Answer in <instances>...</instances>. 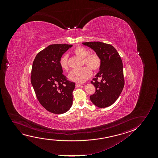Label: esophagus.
<instances>
[{
	"label": "esophagus",
	"mask_w": 158,
	"mask_h": 158,
	"mask_svg": "<svg viewBox=\"0 0 158 158\" xmlns=\"http://www.w3.org/2000/svg\"><path fill=\"white\" fill-rule=\"evenodd\" d=\"M81 85H82L80 84H76V87H79L81 86Z\"/></svg>",
	"instance_id": "34e87169"
}]
</instances>
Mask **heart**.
<instances>
[{
    "instance_id": "1",
    "label": "heart",
    "mask_w": 158,
    "mask_h": 158,
    "mask_svg": "<svg viewBox=\"0 0 158 158\" xmlns=\"http://www.w3.org/2000/svg\"><path fill=\"white\" fill-rule=\"evenodd\" d=\"M73 53L78 57L82 58V65H86L89 68L82 67L79 69H73L69 73V78L74 82L82 83L91 77L92 72L89 68L93 71H97L99 69L101 66V59L97 54L95 53H89L88 50L81 46L75 48ZM59 63L63 71H69V66L67 55L64 56L60 59Z\"/></svg>"
}]
</instances>
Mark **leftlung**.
<instances>
[{
    "mask_svg": "<svg viewBox=\"0 0 158 158\" xmlns=\"http://www.w3.org/2000/svg\"><path fill=\"white\" fill-rule=\"evenodd\" d=\"M82 44L93 49L101 59L99 72L91 82L95 87V93L89 97L91 102L100 108L110 106L119 98L125 84L120 56L110 44L99 41Z\"/></svg>",
    "mask_w": 158,
    "mask_h": 158,
    "instance_id": "obj_1",
    "label": "left lung"
}]
</instances>
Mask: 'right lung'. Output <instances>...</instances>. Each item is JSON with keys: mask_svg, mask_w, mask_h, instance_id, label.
<instances>
[{"mask_svg": "<svg viewBox=\"0 0 158 158\" xmlns=\"http://www.w3.org/2000/svg\"><path fill=\"white\" fill-rule=\"evenodd\" d=\"M72 45H50L37 54L33 63L31 81L40 104L54 114H63L71 107L75 82L63 74L60 60Z\"/></svg>", "mask_w": 158, "mask_h": 158, "instance_id": "right-lung-1", "label": "right lung"}]
</instances>
